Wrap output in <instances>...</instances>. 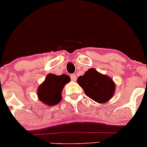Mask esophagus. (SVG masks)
<instances>
[{
  "mask_svg": "<svg viewBox=\"0 0 147 147\" xmlns=\"http://www.w3.org/2000/svg\"><path fill=\"white\" fill-rule=\"evenodd\" d=\"M70 78H71V80L72 81H74V82H75V81H76L77 76L75 74H72V75H70Z\"/></svg>",
  "mask_w": 147,
  "mask_h": 147,
  "instance_id": "esophagus-1",
  "label": "esophagus"
}]
</instances>
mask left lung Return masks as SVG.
<instances>
[{"instance_id":"8db88e82","label":"left lung","mask_w":147,"mask_h":147,"mask_svg":"<svg viewBox=\"0 0 147 147\" xmlns=\"http://www.w3.org/2000/svg\"><path fill=\"white\" fill-rule=\"evenodd\" d=\"M85 95L98 103H105L113 97L116 85L113 80L90 68L77 80Z\"/></svg>"}]
</instances>
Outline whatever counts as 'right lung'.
Here are the masks:
<instances>
[{"label": "right lung", "mask_w": 147, "mask_h": 147, "mask_svg": "<svg viewBox=\"0 0 147 147\" xmlns=\"http://www.w3.org/2000/svg\"><path fill=\"white\" fill-rule=\"evenodd\" d=\"M69 82V76L65 74L61 75L49 74L38 88L39 100L49 106L57 105L62 100V91L64 86Z\"/></svg>", "instance_id": "right-lung-1"}]
</instances>
